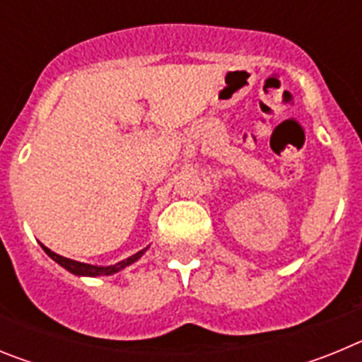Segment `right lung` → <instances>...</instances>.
Segmentation results:
<instances>
[{
    "instance_id": "obj_1",
    "label": "right lung",
    "mask_w": 362,
    "mask_h": 362,
    "mask_svg": "<svg viewBox=\"0 0 362 362\" xmlns=\"http://www.w3.org/2000/svg\"><path fill=\"white\" fill-rule=\"evenodd\" d=\"M41 248L45 250V254L49 255L50 259H54L59 267H63L65 270H69L70 274H74V276H79V277H103V276H114V274H117V272H121L123 268L130 267L132 263H136L137 259L141 257L143 254H145L146 250H148V246L146 248H143V250H139L137 254L130 255V257L123 259V261H119V263L116 264H110V267H98V264H86V263H79V261H74V259H69V257H63V255L56 254V252H52L50 248H47L45 245H41Z\"/></svg>"
}]
</instances>
